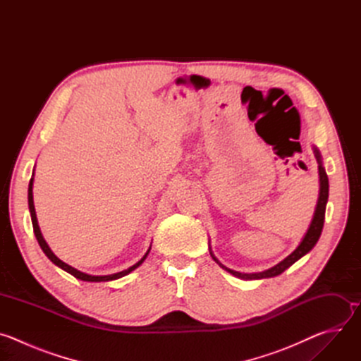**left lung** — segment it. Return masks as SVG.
Instances as JSON below:
<instances>
[{"label": "left lung", "instance_id": "obj_1", "mask_svg": "<svg viewBox=\"0 0 361 361\" xmlns=\"http://www.w3.org/2000/svg\"><path fill=\"white\" fill-rule=\"evenodd\" d=\"M314 149V156L317 159L319 163V176H320V194H319V201H317V207L312 220L310 227H308L305 235L302 237L301 243L298 244V247L290 254L287 255L283 262H280L279 264H276L274 267L262 271V273H240V271H234L231 269H227L226 266H223L213 254V251L210 250V254L213 257V260L226 271H228L230 274H233L234 277L243 279V280H259V279H269V277H276L279 274H281L283 271H286L290 266H293L297 260H300L302 255H305L308 251H310L316 243L319 241L322 231H323V226H324V216H326V205H327V200H329V177L326 174V170L323 167V161H322V156H320V151L313 147Z\"/></svg>", "mask_w": 361, "mask_h": 361}]
</instances>
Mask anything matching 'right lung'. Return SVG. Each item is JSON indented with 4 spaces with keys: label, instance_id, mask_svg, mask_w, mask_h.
I'll list each match as a JSON object with an SVG mask.
<instances>
[{
    "label": "right lung",
    "instance_id": "1",
    "mask_svg": "<svg viewBox=\"0 0 361 361\" xmlns=\"http://www.w3.org/2000/svg\"><path fill=\"white\" fill-rule=\"evenodd\" d=\"M32 183H34V173H32V177H31L30 184H28V207H30V214H31V221H32L34 234H35L37 241H38V244H39L41 250L44 251V254H45V255L48 257V259H49L51 262H53L56 266H59L60 269H63L64 271L70 273L71 276H74L75 279L82 280V281H110V280H117V279H120V277L127 276L128 273H131L133 270H135L138 266H141V264H142V262L147 259V255H148V252H149L151 247L147 250V252L144 254V257H142V259H141L138 263H135L134 266H131V267H130V269H127V270H123V271H120V273L110 274V276H91V274L82 273V271H80V270H77V269H74V267L68 266L67 263H64L63 260H60L59 257H57L53 251H51V248L48 247V244L45 243V240H44V237H42V234H41V230H39V227H38V221H37V216H35V209H34V200H32Z\"/></svg>",
    "mask_w": 361,
    "mask_h": 361
}]
</instances>
